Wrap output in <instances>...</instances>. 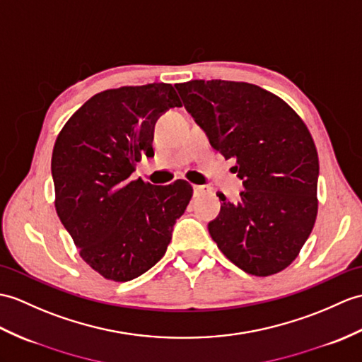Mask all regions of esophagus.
Masks as SVG:
<instances>
[{"mask_svg": "<svg viewBox=\"0 0 362 362\" xmlns=\"http://www.w3.org/2000/svg\"><path fill=\"white\" fill-rule=\"evenodd\" d=\"M192 189H194V196H202V194H205V192L209 191L208 187H200V185H194Z\"/></svg>", "mask_w": 362, "mask_h": 362, "instance_id": "1", "label": "esophagus"}]
</instances>
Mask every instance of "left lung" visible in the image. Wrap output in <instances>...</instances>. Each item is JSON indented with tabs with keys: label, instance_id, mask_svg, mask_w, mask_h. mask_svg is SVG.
<instances>
[{
	"label": "left lung",
	"instance_id": "1",
	"mask_svg": "<svg viewBox=\"0 0 362 362\" xmlns=\"http://www.w3.org/2000/svg\"><path fill=\"white\" fill-rule=\"evenodd\" d=\"M187 111L225 158L245 191L223 194L208 231L240 270H285L308 239L317 214L319 158L305 123L282 98L243 81L191 80L175 85Z\"/></svg>",
	"mask_w": 362,
	"mask_h": 362
}]
</instances>
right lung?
<instances>
[{
  "mask_svg": "<svg viewBox=\"0 0 362 362\" xmlns=\"http://www.w3.org/2000/svg\"><path fill=\"white\" fill-rule=\"evenodd\" d=\"M180 106L168 83L107 89L75 111L55 140L57 214L105 279L126 282L154 267L192 197L187 180L154 187L131 179L141 154L154 156L158 117Z\"/></svg>",
  "mask_w": 362,
  "mask_h": 362,
  "instance_id": "1",
  "label": "right lung"
}]
</instances>
